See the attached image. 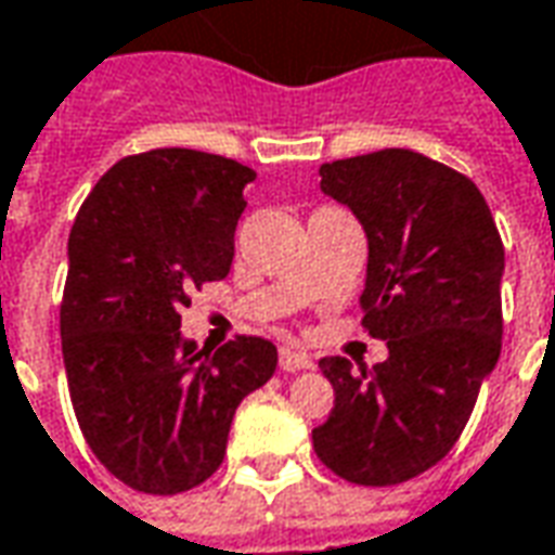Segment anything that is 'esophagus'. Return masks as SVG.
<instances>
[{"label":"esophagus","mask_w":555,"mask_h":555,"mask_svg":"<svg viewBox=\"0 0 555 555\" xmlns=\"http://www.w3.org/2000/svg\"><path fill=\"white\" fill-rule=\"evenodd\" d=\"M279 367L285 373H297V371H309L312 367V358L307 352H300V349H288V346H282L279 349Z\"/></svg>","instance_id":"obj_1"}]
</instances>
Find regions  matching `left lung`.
I'll use <instances>...</instances> for the list:
<instances>
[{
	"instance_id": "1",
	"label": "left lung",
	"mask_w": 555,
	"mask_h": 555,
	"mask_svg": "<svg viewBox=\"0 0 555 555\" xmlns=\"http://www.w3.org/2000/svg\"><path fill=\"white\" fill-rule=\"evenodd\" d=\"M319 176L364 228V327L388 358L371 371L319 361L334 410L312 447L349 483H404L455 447L499 364L504 246L480 188L420 151L346 157Z\"/></svg>"
}]
</instances>
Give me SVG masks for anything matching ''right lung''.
Wrapping results in <instances>:
<instances>
[{"instance_id": "add662e5", "label": "right lung", "mask_w": 555, "mask_h": 555, "mask_svg": "<svg viewBox=\"0 0 555 555\" xmlns=\"http://www.w3.org/2000/svg\"><path fill=\"white\" fill-rule=\"evenodd\" d=\"M255 169L191 149L124 157L85 199L69 233L60 307L75 420L120 483L176 495L209 480L248 391L276 371V346L236 337L197 349L182 309L233 263Z\"/></svg>"}]
</instances>
